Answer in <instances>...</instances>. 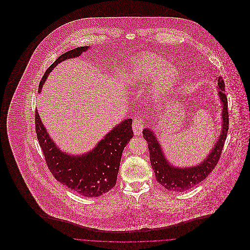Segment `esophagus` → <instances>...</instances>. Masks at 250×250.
<instances>
[{
    "mask_svg": "<svg viewBox=\"0 0 250 250\" xmlns=\"http://www.w3.org/2000/svg\"><path fill=\"white\" fill-rule=\"evenodd\" d=\"M143 120H144V117H143V115H142V114H139V115L136 116L135 119H134L133 130H134L135 135H137V136L141 135L142 132H143V128H144Z\"/></svg>",
    "mask_w": 250,
    "mask_h": 250,
    "instance_id": "obj_1",
    "label": "esophagus"
}]
</instances>
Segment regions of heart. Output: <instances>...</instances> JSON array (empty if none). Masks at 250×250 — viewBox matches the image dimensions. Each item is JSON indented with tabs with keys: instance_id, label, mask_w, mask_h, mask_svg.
I'll return each mask as SVG.
<instances>
[{
	"instance_id": "b5f03b06",
	"label": "heart",
	"mask_w": 250,
	"mask_h": 250,
	"mask_svg": "<svg viewBox=\"0 0 250 250\" xmlns=\"http://www.w3.org/2000/svg\"><path fill=\"white\" fill-rule=\"evenodd\" d=\"M178 73L168 66V62L155 55H145L136 60L130 81L133 84L142 85L153 80L152 91L156 98H163L168 94L178 82Z\"/></svg>"
}]
</instances>
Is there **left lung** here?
I'll return each mask as SVG.
<instances>
[{"instance_id": "1", "label": "left lung", "mask_w": 250, "mask_h": 250, "mask_svg": "<svg viewBox=\"0 0 250 250\" xmlns=\"http://www.w3.org/2000/svg\"><path fill=\"white\" fill-rule=\"evenodd\" d=\"M217 84L219 89L218 95L222 104V130L218 141H216L214 144L213 150L200 165L186 168L171 166L165 158L161 144L157 141L153 131L149 128H145L143 131V139H145L148 143L150 162L155 172L156 180L168 190L184 191L193 188L207 178V176L214 170V167L219 161L228 133L229 114L227 96L224 93L225 83L221 76H219L217 79Z\"/></svg>"}]
</instances>
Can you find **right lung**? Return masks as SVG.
I'll use <instances>...</instances> for the list:
<instances>
[{
  "label": "right lung",
  "mask_w": 250,
  "mask_h": 250,
  "mask_svg": "<svg viewBox=\"0 0 250 250\" xmlns=\"http://www.w3.org/2000/svg\"><path fill=\"white\" fill-rule=\"evenodd\" d=\"M88 49L87 46L70 50L60 58L44 73L38 91L48 75L62 62L76 58ZM131 118L115 126L97 146L82 156L63 153L49 137L36 109V132L38 143L50 172L63 186L86 197H97L111 189L115 184L124 147L133 138Z\"/></svg>",
  "instance_id": "obj_1"
}]
</instances>
